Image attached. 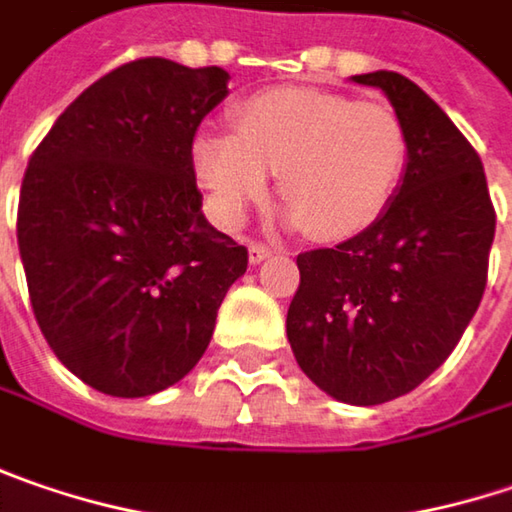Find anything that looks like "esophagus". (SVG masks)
Listing matches in <instances>:
<instances>
[{
  "mask_svg": "<svg viewBox=\"0 0 512 512\" xmlns=\"http://www.w3.org/2000/svg\"><path fill=\"white\" fill-rule=\"evenodd\" d=\"M266 257H272V249L263 246V243H249V260L252 263H263Z\"/></svg>",
  "mask_w": 512,
  "mask_h": 512,
  "instance_id": "esophagus-1",
  "label": "esophagus"
}]
</instances>
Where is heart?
Segmentation results:
<instances>
[{
  "label": "heart",
  "instance_id": "1",
  "mask_svg": "<svg viewBox=\"0 0 512 512\" xmlns=\"http://www.w3.org/2000/svg\"><path fill=\"white\" fill-rule=\"evenodd\" d=\"M408 136L385 104L313 86H278L234 109V136L194 138V170L214 217L237 226L278 173L284 220L318 240L371 228L400 188Z\"/></svg>",
  "mask_w": 512,
  "mask_h": 512
}]
</instances>
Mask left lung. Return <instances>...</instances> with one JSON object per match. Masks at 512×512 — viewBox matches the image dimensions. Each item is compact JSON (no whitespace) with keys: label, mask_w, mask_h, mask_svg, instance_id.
<instances>
[{"label":"left lung","mask_w":512,"mask_h":512,"mask_svg":"<svg viewBox=\"0 0 512 512\" xmlns=\"http://www.w3.org/2000/svg\"><path fill=\"white\" fill-rule=\"evenodd\" d=\"M350 80L376 86L400 115L406 173L374 226L298 255L286 339L333 400L379 406L414 391L461 342L487 286L496 211L478 153L417 83L397 72Z\"/></svg>","instance_id":"1"}]
</instances>
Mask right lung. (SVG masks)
<instances>
[{
	"instance_id": "add662e5",
	"label": "right lung",
	"mask_w": 512,
	"mask_h": 512,
	"mask_svg": "<svg viewBox=\"0 0 512 512\" xmlns=\"http://www.w3.org/2000/svg\"><path fill=\"white\" fill-rule=\"evenodd\" d=\"M220 66L144 57L77 95L34 150L16 214L31 307L54 356L109 397L194 371L249 252L202 214L194 136Z\"/></svg>"
}]
</instances>
